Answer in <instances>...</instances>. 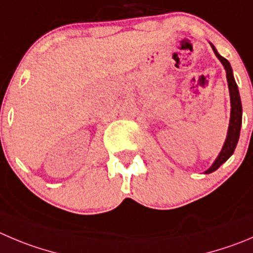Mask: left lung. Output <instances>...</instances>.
<instances>
[{"label":"left lung","mask_w":253,"mask_h":253,"mask_svg":"<svg viewBox=\"0 0 253 253\" xmlns=\"http://www.w3.org/2000/svg\"><path fill=\"white\" fill-rule=\"evenodd\" d=\"M212 47L213 53L218 58V61L222 63L223 68L226 71V78H227L228 84V90H230V100H231V117H230V124H228V130L227 135H226V140L223 143L222 149H221L220 154L217 155L216 160L213 161V164L209 168L205 171V174H210V172L216 171L221 165L230 158L233 154L235 149H236L237 141L240 138V130H241V124H242V104H241V98H240L239 88L235 78H233V72L231 68L230 62L222 56H220L217 49L212 43H210Z\"/></svg>","instance_id":"obj_1"}]
</instances>
